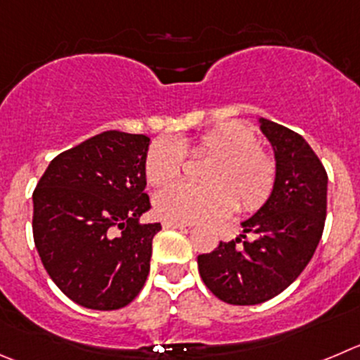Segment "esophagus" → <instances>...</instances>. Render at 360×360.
<instances>
[{
  "label": "esophagus",
  "instance_id": "34e87169",
  "mask_svg": "<svg viewBox=\"0 0 360 360\" xmlns=\"http://www.w3.org/2000/svg\"><path fill=\"white\" fill-rule=\"evenodd\" d=\"M163 227H165V229H186V227H190V226H188V224H183V221L165 220Z\"/></svg>",
  "mask_w": 360,
  "mask_h": 360
}]
</instances>
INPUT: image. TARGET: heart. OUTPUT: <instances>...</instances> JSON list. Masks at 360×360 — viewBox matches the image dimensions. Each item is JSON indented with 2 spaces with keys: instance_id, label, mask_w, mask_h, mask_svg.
Listing matches in <instances>:
<instances>
[{
  "instance_id": "obj_1",
  "label": "heart",
  "mask_w": 360,
  "mask_h": 360,
  "mask_svg": "<svg viewBox=\"0 0 360 360\" xmlns=\"http://www.w3.org/2000/svg\"><path fill=\"white\" fill-rule=\"evenodd\" d=\"M211 154L204 181L210 184L176 183L154 195V211L170 221H214L236 210H259L271 195L277 167L259 147L256 131L243 122H224L188 146L174 139H158L146 156V177L153 186L172 183L184 167V150Z\"/></svg>"
}]
</instances>
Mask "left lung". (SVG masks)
<instances>
[{"mask_svg": "<svg viewBox=\"0 0 360 360\" xmlns=\"http://www.w3.org/2000/svg\"><path fill=\"white\" fill-rule=\"evenodd\" d=\"M257 122L274 149V191L241 221L243 234L197 257L207 290L233 305L263 304L295 282L320 243L327 217L328 177L311 146L281 124ZM247 232L254 240H244Z\"/></svg>", "mask_w": 360, "mask_h": 360, "instance_id": "obj_1", "label": "left lung"}]
</instances>
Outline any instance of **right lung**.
Here are the masks:
<instances>
[{
    "label": "right lung",
    "instance_id": "obj_1",
    "mask_svg": "<svg viewBox=\"0 0 360 360\" xmlns=\"http://www.w3.org/2000/svg\"><path fill=\"white\" fill-rule=\"evenodd\" d=\"M146 134L104 131L58 154L33 191V240L63 295L96 311L134 300L149 275L160 224L150 210Z\"/></svg>",
    "mask_w": 360,
    "mask_h": 360
}]
</instances>
